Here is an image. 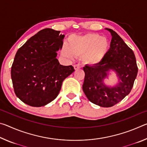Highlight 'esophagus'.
I'll use <instances>...</instances> for the list:
<instances>
[{"label": "esophagus", "instance_id": "esophagus-1", "mask_svg": "<svg viewBox=\"0 0 147 147\" xmlns=\"http://www.w3.org/2000/svg\"><path fill=\"white\" fill-rule=\"evenodd\" d=\"M81 67V66L79 64H75V65H74V69H80Z\"/></svg>", "mask_w": 147, "mask_h": 147}]
</instances>
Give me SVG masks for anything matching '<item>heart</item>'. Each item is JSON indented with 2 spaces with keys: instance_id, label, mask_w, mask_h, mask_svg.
Returning <instances> with one entry per match:
<instances>
[{
  "instance_id": "obj_1",
  "label": "heart",
  "mask_w": 147,
  "mask_h": 147,
  "mask_svg": "<svg viewBox=\"0 0 147 147\" xmlns=\"http://www.w3.org/2000/svg\"><path fill=\"white\" fill-rule=\"evenodd\" d=\"M109 42L105 38L95 34L84 36H73L69 41V45L65 46L63 53L69 58L84 56L86 63L94 64L100 61L109 49Z\"/></svg>"
}]
</instances>
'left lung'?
I'll return each mask as SVG.
<instances>
[{
  "label": "left lung",
  "mask_w": 147,
  "mask_h": 147,
  "mask_svg": "<svg viewBox=\"0 0 147 147\" xmlns=\"http://www.w3.org/2000/svg\"><path fill=\"white\" fill-rule=\"evenodd\" d=\"M112 36L110 48L102 60L93 65L83 68L85 78L82 86L84 93L91 102L101 107H111L130 93L138 74L135 54L113 30L106 28ZM109 69L115 70L121 82L113 88L102 83Z\"/></svg>",
  "instance_id": "1"
}]
</instances>
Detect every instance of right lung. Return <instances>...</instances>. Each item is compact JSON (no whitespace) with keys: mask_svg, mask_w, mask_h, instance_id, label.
<instances>
[{"mask_svg":"<svg viewBox=\"0 0 147 147\" xmlns=\"http://www.w3.org/2000/svg\"><path fill=\"white\" fill-rule=\"evenodd\" d=\"M60 31L45 28L20 47L11 66L16 96L24 103L41 107L58 95L63 81L73 73L72 65L59 64L57 53L63 45Z\"/></svg>","mask_w":147,"mask_h":147,"instance_id":"add662e5","label":"right lung"}]
</instances>
